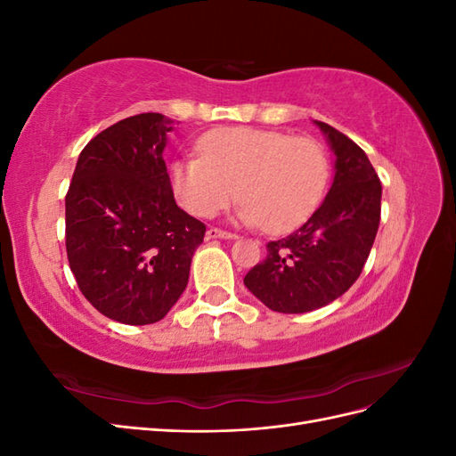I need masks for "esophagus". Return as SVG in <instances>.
<instances>
[{
    "mask_svg": "<svg viewBox=\"0 0 456 456\" xmlns=\"http://www.w3.org/2000/svg\"><path fill=\"white\" fill-rule=\"evenodd\" d=\"M207 238H209V240H216V238H220V240H233V238H236V233L226 232V230H220V228H209V230H207Z\"/></svg>",
    "mask_w": 456,
    "mask_h": 456,
    "instance_id": "1",
    "label": "esophagus"
}]
</instances>
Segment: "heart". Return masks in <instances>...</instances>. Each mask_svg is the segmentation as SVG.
I'll return each mask as SVG.
<instances>
[{
  "mask_svg": "<svg viewBox=\"0 0 456 456\" xmlns=\"http://www.w3.org/2000/svg\"><path fill=\"white\" fill-rule=\"evenodd\" d=\"M171 183L191 215L213 216L240 196L243 224L283 233L306 223L322 203L329 158L310 136L226 127L203 136L200 156L176 159Z\"/></svg>",
  "mask_w": 456,
  "mask_h": 456,
  "instance_id": "b5f03b06",
  "label": "heart"
}]
</instances>
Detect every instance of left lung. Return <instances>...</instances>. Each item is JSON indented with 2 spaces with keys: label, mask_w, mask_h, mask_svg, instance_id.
<instances>
[{
  "label": "left lung",
  "mask_w": 456,
  "mask_h": 456,
  "mask_svg": "<svg viewBox=\"0 0 456 456\" xmlns=\"http://www.w3.org/2000/svg\"><path fill=\"white\" fill-rule=\"evenodd\" d=\"M333 148L335 181L315 213L291 236L266 243V258L245 287L281 314H305L333 302L360 278L380 223V178L346 134L315 121Z\"/></svg>",
  "instance_id": "1"
}]
</instances>
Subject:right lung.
I'll use <instances>...</instances> for the list:
<instances>
[{
  "label": "right lung",
  "instance_id": "obj_1",
  "mask_svg": "<svg viewBox=\"0 0 456 456\" xmlns=\"http://www.w3.org/2000/svg\"><path fill=\"white\" fill-rule=\"evenodd\" d=\"M173 121L139 114L87 142L66 194V255L81 295L110 320H163L188 283L205 224L176 205L163 148Z\"/></svg>",
  "mask_w": 456,
  "mask_h": 456
}]
</instances>
